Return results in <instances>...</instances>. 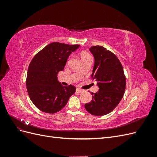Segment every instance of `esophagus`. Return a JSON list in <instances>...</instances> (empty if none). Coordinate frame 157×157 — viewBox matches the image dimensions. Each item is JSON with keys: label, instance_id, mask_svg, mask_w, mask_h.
Instances as JSON below:
<instances>
[{"label": "esophagus", "instance_id": "34e87169", "mask_svg": "<svg viewBox=\"0 0 157 157\" xmlns=\"http://www.w3.org/2000/svg\"><path fill=\"white\" fill-rule=\"evenodd\" d=\"M76 91H77L78 93H81V92H84V90H82L81 89H79V88H77V89H76Z\"/></svg>", "mask_w": 157, "mask_h": 157}]
</instances>
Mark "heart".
<instances>
[{"mask_svg":"<svg viewBox=\"0 0 157 157\" xmlns=\"http://www.w3.org/2000/svg\"><path fill=\"white\" fill-rule=\"evenodd\" d=\"M90 58H91V56H90V55L89 54L86 53V52H82V53L81 54V59L82 61L84 59Z\"/></svg>","mask_w":157,"mask_h":157,"instance_id":"obj_1","label":"heart"}]
</instances>
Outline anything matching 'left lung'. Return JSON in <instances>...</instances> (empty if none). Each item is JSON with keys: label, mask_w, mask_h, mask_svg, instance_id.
Here are the masks:
<instances>
[{"label": "left lung", "mask_w": 157, "mask_h": 157, "mask_svg": "<svg viewBox=\"0 0 157 157\" xmlns=\"http://www.w3.org/2000/svg\"><path fill=\"white\" fill-rule=\"evenodd\" d=\"M89 50L95 60L92 78L99 91L92 93V101L84 107L92 115L103 116L114 110L121 101L126 77L121 61L111 51L101 46H93Z\"/></svg>", "instance_id": "1"}]
</instances>
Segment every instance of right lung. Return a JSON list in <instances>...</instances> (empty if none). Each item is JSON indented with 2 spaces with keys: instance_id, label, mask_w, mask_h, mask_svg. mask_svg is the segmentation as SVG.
<instances>
[{
  "instance_id": "add662e5",
  "label": "right lung",
  "mask_w": 157,
  "mask_h": 157,
  "mask_svg": "<svg viewBox=\"0 0 157 157\" xmlns=\"http://www.w3.org/2000/svg\"><path fill=\"white\" fill-rule=\"evenodd\" d=\"M80 45L52 42L37 53L27 71L26 86L33 104L41 111L56 113L67 104L75 92L73 85L63 86L58 80L67 60Z\"/></svg>"
}]
</instances>
